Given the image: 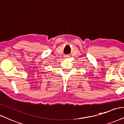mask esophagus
Here are the masks:
<instances>
[{"label": "esophagus", "instance_id": "esophagus-1", "mask_svg": "<svg viewBox=\"0 0 124 124\" xmlns=\"http://www.w3.org/2000/svg\"><path fill=\"white\" fill-rule=\"evenodd\" d=\"M69 57V55H66V56H65V57Z\"/></svg>", "mask_w": 124, "mask_h": 124}]
</instances>
